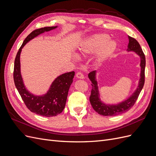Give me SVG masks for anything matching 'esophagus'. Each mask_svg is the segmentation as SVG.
<instances>
[{"label": "esophagus", "mask_w": 156, "mask_h": 156, "mask_svg": "<svg viewBox=\"0 0 156 156\" xmlns=\"http://www.w3.org/2000/svg\"><path fill=\"white\" fill-rule=\"evenodd\" d=\"M76 77L77 79H83L84 77V75L81 73V72H77L76 73Z\"/></svg>", "instance_id": "esophagus-1"}]
</instances>
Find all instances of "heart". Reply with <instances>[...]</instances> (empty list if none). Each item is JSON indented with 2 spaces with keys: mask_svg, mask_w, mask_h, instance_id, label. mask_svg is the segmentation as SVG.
I'll return each instance as SVG.
<instances>
[{
  "mask_svg": "<svg viewBox=\"0 0 156 156\" xmlns=\"http://www.w3.org/2000/svg\"><path fill=\"white\" fill-rule=\"evenodd\" d=\"M109 36L105 34H99L90 36L81 46L77 53L78 56H86L93 53L100 47L97 55L96 61L102 63L114 53L117 48L116 41L108 40Z\"/></svg>",
  "mask_w": 156,
  "mask_h": 156,
  "instance_id": "heart-1",
  "label": "heart"
}]
</instances>
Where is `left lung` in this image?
Returning a JSON list of instances; mask_svg holds the SVG:
<instances>
[{
	"label": "left lung",
	"instance_id": "obj_1",
	"mask_svg": "<svg viewBox=\"0 0 156 156\" xmlns=\"http://www.w3.org/2000/svg\"><path fill=\"white\" fill-rule=\"evenodd\" d=\"M129 44L127 46V51H133L140 56V74L138 87L127 100L122 101L116 105L105 104L102 102L100 98V92L96 81V71H92L88 74V78L92 82V90L90 96V102L93 108L98 114L103 116H111L119 115L122 113L128 111L133 107L139 96L140 92L142 90L144 84V70L146 66V59L143 51L140 48L139 42L135 38L128 36Z\"/></svg>",
	"mask_w": 156,
	"mask_h": 156
}]
</instances>
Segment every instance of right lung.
<instances>
[{
	"mask_svg": "<svg viewBox=\"0 0 156 156\" xmlns=\"http://www.w3.org/2000/svg\"><path fill=\"white\" fill-rule=\"evenodd\" d=\"M56 28H57V26L41 28L32 31L23 41L14 62L13 80L22 100L31 112L46 117L56 116L64 110L69 89L73 83L75 72H71L59 75L52 83L46 94L42 96H36L28 90L23 83L21 74L20 55L23 47L30 40L42 33L53 30Z\"/></svg>",
	"mask_w": 156,
	"mask_h": 156,
	"instance_id": "add662e5",
	"label": "right lung"
}]
</instances>
